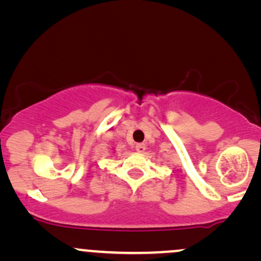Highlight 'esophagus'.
I'll return each mask as SVG.
<instances>
[{
	"label": "esophagus",
	"mask_w": 261,
	"mask_h": 261,
	"mask_svg": "<svg viewBox=\"0 0 261 261\" xmlns=\"http://www.w3.org/2000/svg\"><path fill=\"white\" fill-rule=\"evenodd\" d=\"M136 151L139 152V153H143V152L146 151V146L143 145V143H137V145H136Z\"/></svg>",
	"instance_id": "34e87169"
}]
</instances>
